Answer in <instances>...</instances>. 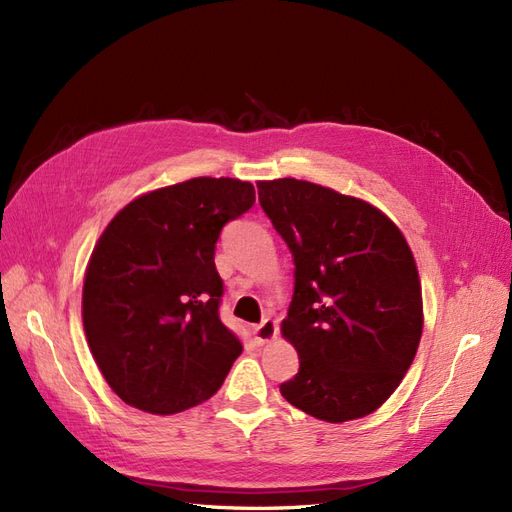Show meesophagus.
Here are the masks:
<instances>
[{
    "label": "esophagus",
    "mask_w": 512,
    "mask_h": 512,
    "mask_svg": "<svg viewBox=\"0 0 512 512\" xmlns=\"http://www.w3.org/2000/svg\"><path fill=\"white\" fill-rule=\"evenodd\" d=\"M252 333H254V339L258 344H269L271 339H275V335H277V324H275V320L265 318L260 324H256Z\"/></svg>",
    "instance_id": "34e87169"
}]
</instances>
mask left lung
<instances>
[{
    "mask_svg": "<svg viewBox=\"0 0 512 512\" xmlns=\"http://www.w3.org/2000/svg\"><path fill=\"white\" fill-rule=\"evenodd\" d=\"M258 200L294 262L282 333L299 374L288 404L327 423L378 410L404 380L423 333L414 256L365 200L299 179L258 181Z\"/></svg>",
    "mask_w": 512,
    "mask_h": 512,
    "instance_id": "obj_1",
    "label": "left lung"
}]
</instances>
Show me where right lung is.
<instances>
[{"instance_id":"right-lung-1","label":"right lung","mask_w":512,"mask_h":512,"mask_svg":"<svg viewBox=\"0 0 512 512\" xmlns=\"http://www.w3.org/2000/svg\"><path fill=\"white\" fill-rule=\"evenodd\" d=\"M256 200L239 179L196 177L138 196L106 226L83 286V327L108 386L143 412L218 393L241 354L220 320L222 228Z\"/></svg>"}]
</instances>
